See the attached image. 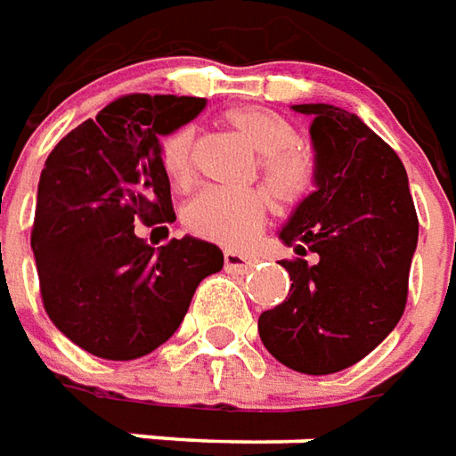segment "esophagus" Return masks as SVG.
<instances>
[{
  "instance_id": "1",
  "label": "esophagus",
  "mask_w": 456,
  "mask_h": 456,
  "mask_svg": "<svg viewBox=\"0 0 456 456\" xmlns=\"http://www.w3.org/2000/svg\"><path fill=\"white\" fill-rule=\"evenodd\" d=\"M254 264H256V259L249 256V254H241V251H232V249L224 251V269H227V272L247 273Z\"/></svg>"
}]
</instances>
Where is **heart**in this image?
<instances>
[{
    "instance_id": "heart-1",
    "label": "heart",
    "mask_w": 456,
    "mask_h": 456,
    "mask_svg": "<svg viewBox=\"0 0 456 456\" xmlns=\"http://www.w3.org/2000/svg\"><path fill=\"white\" fill-rule=\"evenodd\" d=\"M224 123L237 130L251 148L261 152V175L283 202H296L314 184V160L296 148L294 126L279 113L264 106L232 108ZM160 162L167 180L184 190L195 180V135L190 128L170 133L160 145ZM269 209L264 190H232L212 187L205 190L184 209V224L197 237L217 241L224 247L247 244Z\"/></svg>"
}]
</instances>
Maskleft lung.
Instances as JSON below:
<instances>
[{"label": "left lung", "mask_w": 456, "mask_h": 456, "mask_svg": "<svg viewBox=\"0 0 456 456\" xmlns=\"http://www.w3.org/2000/svg\"><path fill=\"white\" fill-rule=\"evenodd\" d=\"M294 110L314 118L316 190L279 232L298 256L281 261L291 289L261 314L259 336L286 368L330 375L362 361L397 326L419 224L405 165L361 118L328 103Z\"/></svg>", "instance_id": "1"}]
</instances>
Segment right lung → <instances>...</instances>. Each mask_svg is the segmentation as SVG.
I'll list each match as a JSON object with an SVG mask.
<instances>
[{
    "label": "right lung",
    "mask_w": 456,
    "mask_h": 456,
    "mask_svg": "<svg viewBox=\"0 0 456 456\" xmlns=\"http://www.w3.org/2000/svg\"><path fill=\"white\" fill-rule=\"evenodd\" d=\"M195 95L130 94L108 103L51 151L41 170L31 249L44 308L78 348L135 361L183 323L222 251L183 237L155 249L135 222H173L160 140L202 113Z\"/></svg>",
    "instance_id": "right-lung-1"
}]
</instances>
